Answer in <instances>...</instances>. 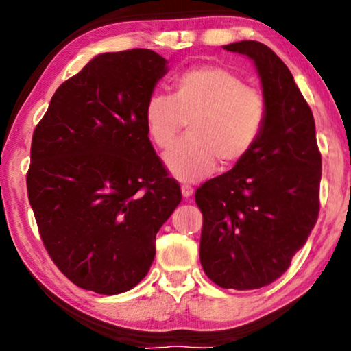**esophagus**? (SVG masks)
I'll use <instances>...</instances> for the list:
<instances>
[{"label":"esophagus","instance_id":"34e87169","mask_svg":"<svg viewBox=\"0 0 351 351\" xmlns=\"http://www.w3.org/2000/svg\"><path fill=\"white\" fill-rule=\"evenodd\" d=\"M180 190H182V195H184V198H190V196L193 195V189H191V186H190L189 184L182 185Z\"/></svg>","mask_w":351,"mask_h":351}]
</instances>
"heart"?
Listing matches in <instances>:
<instances>
[{"label":"heart","mask_w":351,"mask_h":351,"mask_svg":"<svg viewBox=\"0 0 351 351\" xmlns=\"http://www.w3.org/2000/svg\"><path fill=\"white\" fill-rule=\"evenodd\" d=\"M267 100L241 76L223 66L201 65L174 80L172 95L152 94L145 105L148 134L167 148L189 121L190 136L166 153L167 169L177 179L195 182L213 172L215 162L241 161L262 136Z\"/></svg>","instance_id":"obj_1"}]
</instances>
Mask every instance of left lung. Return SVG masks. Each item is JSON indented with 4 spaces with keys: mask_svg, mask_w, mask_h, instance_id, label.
I'll return each mask as SVG.
<instances>
[{
    "mask_svg": "<svg viewBox=\"0 0 351 351\" xmlns=\"http://www.w3.org/2000/svg\"><path fill=\"white\" fill-rule=\"evenodd\" d=\"M223 47L254 60L267 119L252 150L196 190L199 261L217 286L247 291L278 280L306 243L319 214L321 153L313 113L285 62L258 41Z\"/></svg>",
    "mask_w": 351,
    "mask_h": 351,
    "instance_id": "obj_1",
    "label": "left lung"
}]
</instances>
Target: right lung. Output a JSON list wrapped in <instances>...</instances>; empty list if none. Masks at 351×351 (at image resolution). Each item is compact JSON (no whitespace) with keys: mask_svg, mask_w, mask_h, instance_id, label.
<instances>
[{"mask_svg":"<svg viewBox=\"0 0 351 351\" xmlns=\"http://www.w3.org/2000/svg\"><path fill=\"white\" fill-rule=\"evenodd\" d=\"M166 70L152 49L94 57L59 86L33 132L27 191L38 232L57 268L86 291L137 286L182 199L145 123Z\"/></svg>","mask_w":351,"mask_h":351,"instance_id":"right-lung-1","label":"right lung"}]
</instances>
